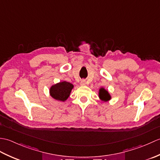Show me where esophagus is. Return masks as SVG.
Returning <instances> with one entry per match:
<instances>
[{
  "label": "esophagus",
  "instance_id": "1",
  "mask_svg": "<svg viewBox=\"0 0 160 160\" xmlns=\"http://www.w3.org/2000/svg\"><path fill=\"white\" fill-rule=\"evenodd\" d=\"M86 84H87V82H86L85 80H81V82H80V85L81 86H84V85H86Z\"/></svg>",
  "mask_w": 160,
  "mask_h": 160
}]
</instances>
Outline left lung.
<instances>
[{
    "mask_svg": "<svg viewBox=\"0 0 160 160\" xmlns=\"http://www.w3.org/2000/svg\"><path fill=\"white\" fill-rule=\"evenodd\" d=\"M98 96H99V98L102 101L104 102L109 101L111 99V94L108 93V90L105 89V88L104 87H101L99 89V91H98Z\"/></svg>",
    "mask_w": 160,
    "mask_h": 160,
    "instance_id": "1",
    "label": "left lung"
}]
</instances>
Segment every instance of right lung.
<instances>
[{
  "mask_svg": "<svg viewBox=\"0 0 160 160\" xmlns=\"http://www.w3.org/2000/svg\"><path fill=\"white\" fill-rule=\"evenodd\" d=\"M73 87V84L71 83L62 81L50 87L49 95L57 101L65 102L69 98Z\"/></svg>",
  "mask_w": 160,
  "mask_h": 160,
  "instance_id": "1",
  "label": "right lung"
}]
</instances>
